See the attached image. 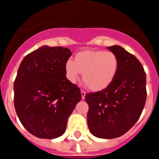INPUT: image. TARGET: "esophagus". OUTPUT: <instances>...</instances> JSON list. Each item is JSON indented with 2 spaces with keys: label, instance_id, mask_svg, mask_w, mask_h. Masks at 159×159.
Returning <instances> with one entry per match:
<instances>
[{
  "label": "esophagus",
  "instance_id": "obj_1",
  "mask_svg": "<svg viewBox=\"0 0 159 159\" xmlns=\"http://www.w3.org/2000/svg\"><path fill=\"white\" fill-rule=\"evenodd\" d=\"M81 95H82V99H84L85 98V95H86V92L83 91V90H81Z\"/></svg>",
  "mask_w": 159,
  "mask_h": 159
}]
</instances>
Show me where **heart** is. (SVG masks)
Segmentation results:
<instances>
[{
	"mask_svg": "<svg viewBox=\"0 0 159 159\" xmlns=\"http://www.w3.org/2000/svg\"><path fill=\"white\" fill-rule=\"evenodd\" d=\"M119 67V59L112 52L84 50L75 54L74 61H66L65 73L67 80L74 84L83 72L82 79L87 86L98 92L113 82Z\"/></svg>",
	"mask_w": 159,
	"mask_h": 159,
	"instance_id": "heart-1",
	"label": "heart"
}]
</instances>
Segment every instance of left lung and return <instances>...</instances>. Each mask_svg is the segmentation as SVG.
Returning <instances> with one entry per match:
<instances>
[{
	"mask_svg": "<svg viewBox=\"0 0 159 159\" xmlns=\"http://www.w3.org/2000/svg\"><path fill=\"white\" fill-rule=\"evenodd\" d=\"M107 48L119 59L117 75L107 88L86 94L85 100L90 132L109 139L124 134L139 119L147 99V76L134 55L119 45Z\"/></svg>",
	"mask_w": 159,
	"mask_h": 159,
	"instance_id": "left-lung-1",
	"label": "left lung"
}]
</instances>
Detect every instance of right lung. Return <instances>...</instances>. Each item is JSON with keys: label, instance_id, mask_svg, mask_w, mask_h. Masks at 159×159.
Here are the masks:
<instances>
[{"label": "right lung", "instance_id": "1", "mask_svg": "<svg viewBox=\"0 0 159 159\" xmlns=\"http://www.w3.org/2000/svg\"><path fill=\"white\" fill-rule=\"evenodd\" d=\"M71 50L44 45L28 54L14 82V106L32 135L52 139L66 130L67 119L82 99L80 89L66 77Z\"/></svg>", "mask_w": 159, "mask_h": 159}]
</instances>
